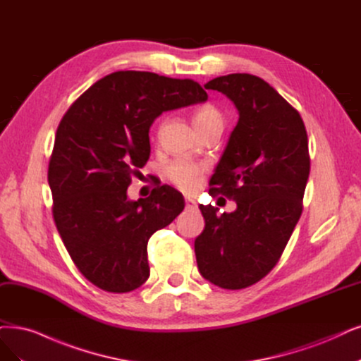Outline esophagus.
Returning <instances> with one entry per match:
<instances>
[{"mask_svg":"<svg viewBox=\"0 0 361 361\" xmlns=\"http://www.w3.org/2000/svg\"><path fill=\"white\" fill-rule=\"evenodd\" d=\"M185 208H188V209H195V208H197V202L195 201V199H192V197H185Z\"/></svg>","mask_w":361,"mask_h":361,"instance_id":"obj_1","label":"esophagus"}]
</instances>
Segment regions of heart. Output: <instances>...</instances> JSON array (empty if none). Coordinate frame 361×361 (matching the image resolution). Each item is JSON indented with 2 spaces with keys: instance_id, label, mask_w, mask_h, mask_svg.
I'll use <instances>...</instances> for the list:
<instances>
[{
  "instance_id": "b5f03b06",
  "label": "heart",
  "mask_w": 361,
  "mask_h": 361,
  "mask_svg": "<svg viewBox=\"0 0 361 361\" xmlns=\"http://www.w3.org/2000/svg\"><path fill=\"white\" fill-rule=\"evenodd\" d=\"M211 123H223V116L214 105L207 104L199 106L193 113V125L205 126ZM207 168L202 164H195L190 160H176L166 168V177L172 184L184 192H193L202 181Z\"/></svg>"
}]
</instances>
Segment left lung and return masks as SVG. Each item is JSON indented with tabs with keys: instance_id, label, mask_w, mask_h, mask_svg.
<instances>
[{
	"instance_id": "left-lung-1",
	"label": "left lung",
	"mask_w": 361,
	"mask_h": 361,
	"mask_svg": "<svg viewBox=\"0 0 361 361\" xmlns=\"http://www.w3.org/2000/svg\"><path fill=\"white\" fill-rule=\"evenodd\" d=\"M205 89L221 92L239 118L209 184L236 209L201 205L204 232L195 239L197 269L228 290L256 284L281 257L302 214L310 177L308 135L300 114L264 80L229 74Z\"/></svg>"
}]
</instances>
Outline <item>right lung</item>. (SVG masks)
I'll return each mask as SVG.
<instances>
[{
	"mask_svg": "<svg viewBox=\"0 0 361 361\" xmlns=\"http://www.w3.org/2000/svg\"><path fill=\"white\" fill-rule=\"evenodd\" d=\"M207 99L189 78L116 71L93 83L61 120L47 176L53 217L92 284L128 293L147 281L149 239L184 209V197L164 184L130 201V177L149 160L154 120Z\"/></svg>",
	"mask_w": 361,
	"mask_h": 361,
	"instance_id": "add662e5",
	"label": "right lung"
}]
</instances>
